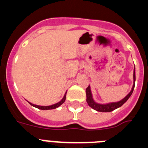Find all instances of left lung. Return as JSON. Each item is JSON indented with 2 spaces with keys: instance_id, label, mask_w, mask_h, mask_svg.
<instances>
[{
  "instance_id": "8db88e82",
  "label": "left lung",
  "mask_w": 148,
  "mask_h": 148,
  "mask_svg": "<svg viewBox=\"0 0 148 148\" xmlns=\"http://www.w3.org/2000/svg\"><path fill=\"white\" fill-rule=\"evenodd\" d=\"M135 82H136V73H135V67L133 70V84L132 87L130 92L125 96L124 99L121 100L116 101V102H110L107 103V104H100V103H97L92 98V94L91 92V89H90V86L89 85L88 87L86 89V95H87V102L88 105L90 108H92L93 110L99 112H111V111L117 109V108H120L121 106L126 102L128 99L130 97V95H132L134 90V87H135Z\"/></svg>"
}]
</instances>
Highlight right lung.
Wrapping results in <instances>:
<instances>
[{
    "label": "right lung",
    "mask_w": 148,
    "mask_h": 148,
    "mask_svg": "<svg viewBox=\"0 0 148 148\" xmlns=\"http://www.w3.org/2000/svg\"><path fill=\"white\" fill-rule=\"evenodd\" d=\"M66 92H65L64 95V97H63V99H61V101H60L59 102L56 103V104H52V105H49V106H40V105H36V104H32V103L29 102V101H28V102L29 103V104H31V105L33 106V107H35V108H38V109L44 110H53V109H56V108H58L59 106H61V104H63V103L64 102L65 100H66Z\"/></svg>",
    "instance_id": "1"
}]
</instances>
